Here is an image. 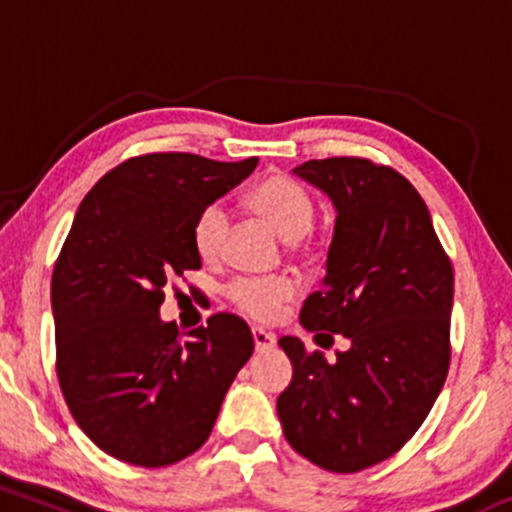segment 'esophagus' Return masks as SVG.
Masks as SVG:
<instances>
[{
    "label": "esophagus",
    "mask_w": 512,
    "mask_h": 512,
    "mask_svg": "<svg viewBox=\"0 0 512 512\" xmlns=\"http://www.w3.org/2000/svg\"><path fill=\"white\" fill-rule=\"evenodd\" d=\"M252 339H255V349L257 351H267V349H272V346L276 344L274 334L267 332V330H262V327H255V330H252Z\"/></svg>",
    "instance_id": "obj_1"
}]
</instances>
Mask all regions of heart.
<instances>
[{"label":"heart","instance_id":"obj_1","mask_svg":"<svg viewBox=\"0 0 512 512\" xmlns=\"http://www.w3.org/2000/svg\"><path fill=\"white\" fill-rule=\"evenodd\" d=\"M245 204L255 216L274 228L281 238L296 243L310 231L315 219V202L298 182L289 178H264L245 197ZM228 236V214L221 204H209L197 216L192 228L197 255L204 262H216L223 255V245ZM296 293L291 279H236L228 289V298L236 303L240 313L252 320L269 322L279 317L281 308Z\"/></svg>","mask_w":512,"mask_h":512}]
</instances>
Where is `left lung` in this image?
I'll return each instance as SVG.
<instances>
[{"label": "left lung", "instance_id": "left-lung-1", "mask_svg": "<svg viewBox=\"0 0 512 512\" xmlns=\"http://www.w3.org/2000/svg\"><path fill=\"white\" fill-rule=\"evenodd\" d=\"M293 175L337 211L327 274L305 298V330L342 334L337 361L281 337L291 385L276 399L305 460L351 474L387 460L424 424L450 366L452 264L414 185L366 158H325Z\"/></svg>", "mask_w": 512, "mask_h": 512}]
</instances>
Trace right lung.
I'll return each instance as SVG.
<instances>
[{"label":"right lung","instance_id":"obj_1","mask_svg":"<svg viewBox=\"0 0 512 512\" xmlns=\"http://www.w3.org/2000/svg\"><path fill=\"white\" fill-rule=\"evenodd\" d=\"M257 158H129L76 209L52 272L57 378L74 421L115 460L166 467L207 443L221 402L255 351L238 315L187 332L161 320L168 279L202 267L197 216Z\"/></svg>","mask_w":512,"mask_h":512}]
</instances>
